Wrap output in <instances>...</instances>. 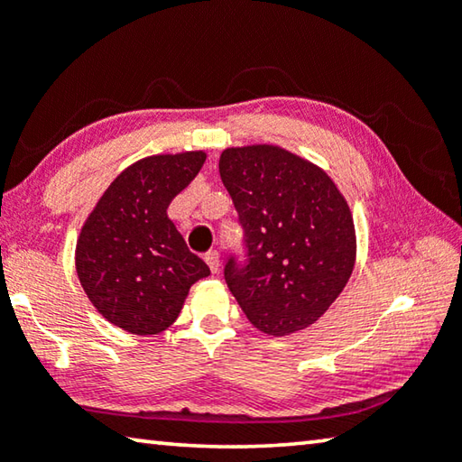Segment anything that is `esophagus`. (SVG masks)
<instances>
[{
  "mask_svg": "<svg viewBox=\"0 0 462 462\" xmlns=\"http://www.w3.org/2000/svg\"><path fill=\"white\" fill-rule=\"evenodd\" d=\"M205 263H208L211 273H217L219 271V253L217 251H209L208 254H205Z\"/></svg>",
  "mask_w": 462,
  "mask_h": 462,
  "instance_id": "34e87169",
  "label": "esophagus"
}]
</instances>
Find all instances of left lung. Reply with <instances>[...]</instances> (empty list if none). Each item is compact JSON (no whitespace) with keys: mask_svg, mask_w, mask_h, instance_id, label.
<instances>
[{"mask_svg":"<svg viewBox=\"0 0 462 462\" xmlns=\"http://www.w3.org/2000/svg\"><path fill=\"white\" fill-rule=\"evenodd\" d=\"M219 177L246 236L248 265L224 269L246 319L275 337L314 325L356 265L346 197L323 168L275 143L226 148Z\"/></svg>","mask_w":462,"mask_h":462,"instance_id":"8db88e82","label":"left lung"}]
</instances>
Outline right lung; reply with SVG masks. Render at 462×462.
Instances as JSON below:
<instances>
[{"instance_id":"1","label":"right lung","mask_w":462,"mask_h":462,"mask_svg":"<svg viewBox=\"0 0 462 462\" xmlns=\"http://www.w3.org/2000/svg\"><path fill=\"white\" fill-rule=\"evenodd\" d=\"M205 158L191 150L137 160L106 187L78 234V280L98 314L123 331H166L191 285L209 275L166 214Z\"/></svg>"}]
</instances>
